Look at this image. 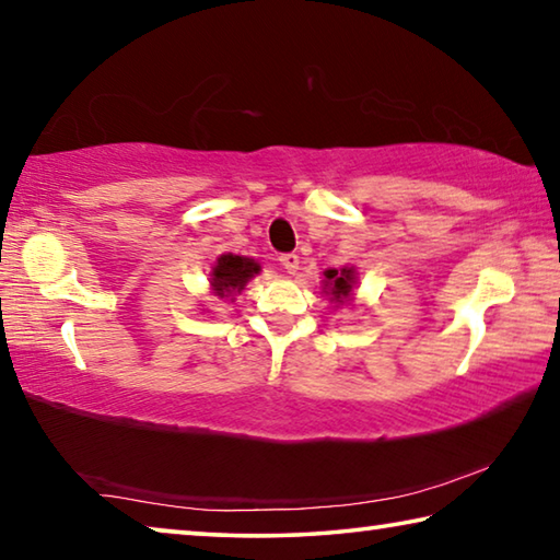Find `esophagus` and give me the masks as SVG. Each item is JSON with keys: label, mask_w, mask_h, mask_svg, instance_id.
Masks as SVG:
<instances>
[{"label": "esophagus", "mask_w": 560, "mask_h": 560, "mask_svg": "<svg viewBox=\"0 0 560 560\" xmlns=\"http://www.w3.org/2000/svg\"><path fill=\"white\" fill-rule=\"evenodd\" d=\"M279 261H281V267L287 269V273H296V269H299V257H296V254H283Z\"/></svg>", "instance_id": "34e87169"}]
</instances>
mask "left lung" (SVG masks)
Returning a JSON list of instances; mask_svg holds the SVG:
<instances>
[{
	"instance_id": "8db88e82",
	"label": "left lung",
	"mask_w": 560,
	"mask_h": 560,
	"mask_svg": "<svg viewBox=\"0 0 560 560\" xmlns=\"http://www.w3.org/2000/svg\"><path fill=\"white\" fill-rule=\"evenodd\" d=\"M355 287H358V271L355 267H338V269H326L324 281H320V289H324L330 303L336 306H348L355 299Z\"/></svg>"
}]
</instances>
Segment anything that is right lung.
<instances>
[{"instance_id": "right-lung-1", "label": "right lung", "mask_w": 560, "mask_h": 560, "mask_svg": "<svg viewBox=\"0 0 560 560\" xmlns=\"http://www.w3.org/2000/svg\"><path fill=\"white\" fill-rule=\"evenodd\" d=\"M257 273H261V264L252 257H240V254H220L214 259L210 271V291L217 299L234 301L236 293H242Z\"/></svg>"}]
</instances>
